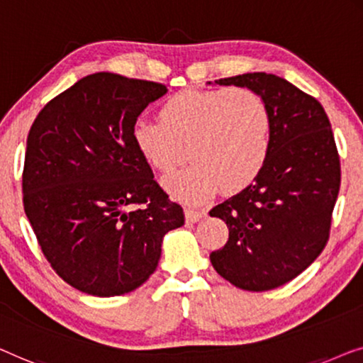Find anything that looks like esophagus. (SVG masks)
Listing matches in <instances>:
<instances>
[{
  "label": "esophagus",
  "mask_w": 363,
  "mask_h": 363,
  "mask_svg": "<svg viewBox=\"0 0 363 363\" xmlns=\"http://www.w3.org/2000/svg\"><path fill=\"white\" fill-rule=\"evenodd\" d=\"M206 216L202 211H196V208H186V220L191 223H196Z\"/></svg>",
  "instance_id": "obj_1"
}]
</instances>
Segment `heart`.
<instances>
[{
  "label": "heart",
  "instance_id": "obj_1",
  "mask_svg": "<svg viewBox=\"0 0 363 363\" xmlns=\"http://www.w3.org/2000/svg\"><path fill=\"white\" fill-rule=\"evenodd\" d=\"M131 138L161 174L191 157L162 184L177 201L201 203L220 186L237 192L257 179L272 152L273 115L253 90L186 89L164 100L160 121H135Z\"/></svg>",
  "mask_w": 363,
  "mask_h": 363
}]
</instances>
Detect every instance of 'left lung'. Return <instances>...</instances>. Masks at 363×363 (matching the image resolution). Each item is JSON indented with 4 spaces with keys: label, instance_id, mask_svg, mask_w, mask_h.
Returning a JSON list of instances; mask_svg holds the SVG:
<instances>
[{
    "label": "left lung",
    "instance_id": "left-lung-1",
    "mask_svg": "<svg viewBox=\"0 0 363 363\" xmlns=\"http://www.w3.org/2000/svg\"><path fill=\"white\" fill-rule=\"evenodd\" d=\"M216 85L263 96L273 145L257 179L208 212L228 227V242L211 253V263L240 289H274L303 273L328 243L340 187L330 121L314 96L278 75L243 74Z\"/></svg>",
    "mask_w": 363,
    "mask_h": 363
}]
</instances>
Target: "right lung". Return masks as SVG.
I'll use <instances>...</instances> for the list:
<instances>
[{
	"instance_id": "obj_1",
	"label": "right lung",
	"mask_w": 363,
	"mask_h": 363,
	"mask_svg": "<svg viewBox=\"0 0 363 363\" xmlns=\"http://www.w3.org/2000/svg\"><path fill=\"white\" fill-rule=\"evenodd\" d=\"M166 85L118 74L86 75L30 126L24 212L44 257L65 283L110 298L155 273L162 238L184 225L179 203L157 186L131 128ZM138 203L145 206L128 213Z\"/></svg>"
}]
</instances>
